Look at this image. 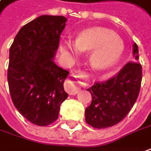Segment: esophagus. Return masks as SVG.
<instances>
[{
    "label": "esophagus",
    "mask_w": 151,
    "mask_h": 151,
    "mask_svg": "<svg viewBox=\"0 0 151 151\" xmlns=\"http://www.w3.org/2000/svg\"><path fill=\"white\" fill-rule=\"evenodd\" d=\"M73 78H79V76L78 74L76 75H73ZM76 83H82L81 82H75L73 81V79H70L69 81L65 83V90L68 93L69 95H73L78 94V92L79 91V88L76 85Z\"/></svg>",
    "instance_id": "obj_1"
}]
</instances>
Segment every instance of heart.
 Masks as SVG:
<instances>
[{
	"instance_id": "b5f03b06",
	"label": "heart",
	"mask_w": 151,
	"mask_h": 151,
	"mask_svg": "<svg viewBox=\"0 0 151 151\" xmlns=\"http://www.w3.org/2000/svg\"><path fill=\"white\" fill-rule=\"evenodd\" d=\"M61 52L69 58L78 57L81 51H89L88 63L96 71H106L120 62L124 52V43L111 30L95 27L81 31L75 40H64Z\"/></svg>"
}]
</instances>
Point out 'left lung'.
Wrapping results in <instances>:
<instances>
[{"label": "left lung", "mask_w": 151, "mask_h": 151, "mask_svg": "<svg viewBox=\"0 0 151 151\" xmlns=\"http://www.w3.org/2000/svg\"><path fill=\"white\" fill-rule=\"evenodd\" d=\"M134 61L128 63L121 71L107 81L95 83L87 88L92 102L85 109V121L95 128H106L117 124L128 115L140 90L142 67L139 49L133 45Z\"/></svg>", "instance_id": "8db88e82"}]
</instances>
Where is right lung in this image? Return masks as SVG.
Here are the masks:
<instances>
[{
  "instance_id": "1",
  "label": "right lung",
  "mask_w": 151,
  "mask_h": 151,
  "mask_svg": "<svg viewBox=\"0 0 151 151\" xmlns=\"http://www.w3.org/2000/svg\"><path fill=\"white\" fill-rule=\"evenodd\" d=\"M67 21L63 16L38 17L20 29L9 50L7 81L12 102L38 126L56 121L68 96L63 83L69 72L54 63Z\"/></svg>"
}]
</instances>
